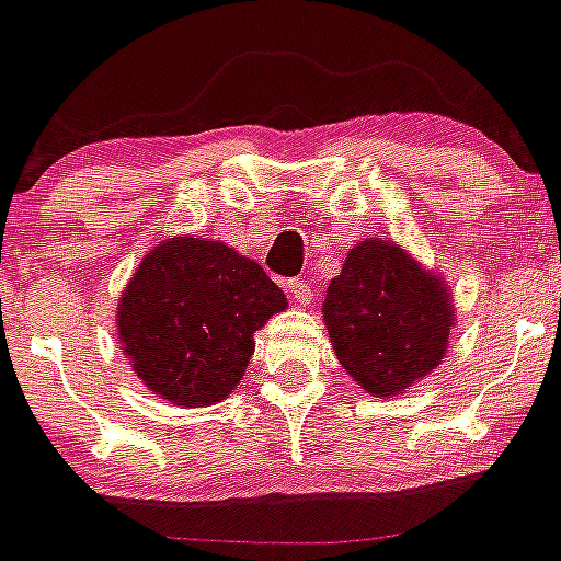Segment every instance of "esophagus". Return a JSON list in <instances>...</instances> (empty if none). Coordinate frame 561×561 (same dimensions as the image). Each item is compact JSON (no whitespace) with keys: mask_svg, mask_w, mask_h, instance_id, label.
Returning a JSON list of instances; mask_svg holds the SVG:
<instances>
[{"mask_svg":"<svg viewBox=\"0 0 561 561\" xmlns=\"http://www.w3.org/2000/svg\"><path fill=\"white\" fill-rule=\"evenodd\" d=\"M286 286H289V295L295 297L297 302H302V306H306V302H311L313 289H311V284H308L306 277H291Z\"/></svg>","mask_w":561,"mask_h":561,"instance_id":"obj_1","label":"esophagus"}]
</instances>
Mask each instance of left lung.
<instances>
[{"mask_svg": "<svg viewBox=\"0 0 561 561\" xmlns=\"http://www.w3.org/2000/svg\"><path fill=\"white\" fill-rule=\"evenodd\" d=\"M322 313L339 364L371 397H397L437 369L455 324L444 277L386 239L346 253Z\"/></svg>", "mask_w": 561, "mask_h": 561, "instance_id": "8db88e82", "label": "left lung"}]
</instances>
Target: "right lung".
<instances>
[{
  "label": "right lung",
  "instance_id": "1",
  "mask_svg": "<svg viewBox=\"0 0 561 561\" xmlns=\"http://www.w3.org/2000/svg\"><path fill=\"white\" fill-rule=\"evenodd\" d=\"M286 295L226 242L181 237L148 250L117 302V341L135 375L168 402L204 408L233 393L253 333Z\"/></svg>",
  "mask_w": 561,
  "mask_h": 561
}]
</instances>
